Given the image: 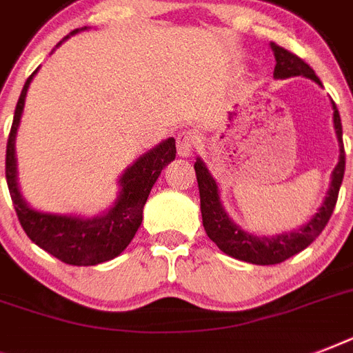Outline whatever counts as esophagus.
Segmentation results:
<instances>
[{
	"label": "esophagus",
	"mask_w": 353,
	"mask_h": 353,
	"mask_svg": "<svg viewBox=\"0 0 353 353\" xmlns=\"http://www.w3.org/2000/svg\"><path fill=\"white\" fill-rule=\"evenodd\" d=\"M198 146V137L194 132H181L177 135V154L181 157H190Z\"/></svg>",
	"instance_id": "34e87169"
}]
</instances>
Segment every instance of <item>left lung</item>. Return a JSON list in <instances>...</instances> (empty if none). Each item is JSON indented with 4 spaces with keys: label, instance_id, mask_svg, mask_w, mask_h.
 Here are the masks:
<instances>
[{
    "label": "left lung",
    "instance_id": "1",
    "mask_svg": "<svg viewBox=\"0 0 353 353\" xmlns=\"http://www.w3.org/2000/svg\"><path fill=\"white\" fill-rule=\"evenodd\" d=\"M273 49L274 60V79H291V77H306L313 80L315 84H321V80L315 74L310 65L302 58L290 52L284 47L276 43H269ZM334 104V128L337 141H339V163L332 172V181H330L328 192L324 196L323 205L312 216V220L306 221L301 229L291 232H282L274 236H256L251 232L243 231L234 221L229 218V214L223 209V203L220 199V188L218 183L210 176L209 168L203 161L196 159L194 168H196V177H198L199 187V201H201V218H203L205 232L221 251L229 256L241 260L247 263H256V265H273L291 258L296 252L304 251L315 238H317L326 223L330 221V216L334 212L337 196H339L341 183L345 177V146H343V124H341L339 112Z\"/></svg>",
    "mask_w": 353,
    "mask_h": 353
}]
</instances>
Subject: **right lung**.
I'll return each instance as SVG.
<instances>
[{
    "label": "right lung",
    "instance_id": "1",
    "mask_svg": "<svg viewBox=\"0 0 353 353\" xmlns=\"http://www.w3.org/2000/svg\"><path fill=\"white\" fill-rule=\"evenodd\" d=\"M85 29L88 27L74 29L58 46H62L68 38ZM38 69L27 79L21 90L7 143L5 176H7L8 192L12 198L18 220L36 245L69 265H97L113 260L130 245V241L143 223V209L150 190L161 176V170L170 161L176 159V139H165L163 143L148 150L122 172V176L119 177L121 190L117 199L102 214L85 218L80 214H57V212L32 209L21 196L18 185L16 133L23 115L25 97Z\"/></svg>",
    "mask_w": 353,
    "mask_h": 353
}]
</instances>
